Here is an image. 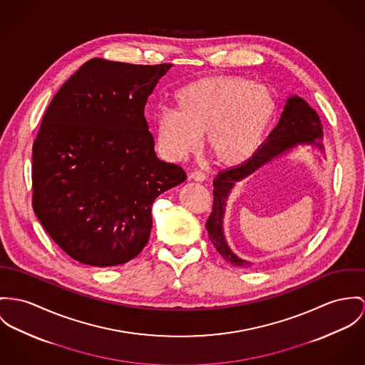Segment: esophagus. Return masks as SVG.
Here are the masks:
<instances>
[{
    "instance_id": "obj_1",
    "label": "esophagus",
    "mask_w": 365,
    "mask_h": 365,
    "mask_svg": "<svg viewBox=\"0 0 365 365\" xmlns=\"http://www.w3.org/2000/svg\"><path fill=\"white\" fill-rule=\"evenodd\" d=\"M190 178H192L193 180H197V182H204V180H205V173L201 172V170H193V172L190 173Z\"/></svg>"
}]
</instances>
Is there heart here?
I'll list each match as a JSON object with an SVG mask.
<instances>
[{"label":"heart","instance_id":"1","mask_svg":"<svg viewBox=\"0 0 365 365\" xmlns=\"http://www.w3.org/2000/svg\"><path fill=\"white\" fill-rule=\"evenodd\" d=\"M176 110L157 113L155 144L160 154L179 161L196 151L205 135L210 155L220 164L247 163L265 140L277 113L272 90L237 76H214L186 84L175 94Z\"/></svg>","mask_w":365,"mask_h":365}]
</instances>
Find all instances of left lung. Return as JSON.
Here are the masks:
<instances>
[{
	"mask_svg": "<svg viewBox=\"0 0 365 365\" xmlns=\"http://www.w3.org/2000/svg\"><path fill=\"white\" fill-rule=\"evenodd\" d=\"M319 139H322V125L318 113L303 98L293 96L287 98L278 125L269 133V138L261 145L252 160L236 168L226 169L218 173L214 180L212 211L208 217L205 227L208 230L210 240L227 262L240 267H252L249 261L235 255L225 242L222 232L225 205L233 186L269 163L272 158L299 144H312L322 148V144L317 141Z\"/></svg>",
	"mask_w": 365,
	"mask_h": 365,
	"instance_id": "left-lung-1",
	"label": "left lung"
}]
</instances>
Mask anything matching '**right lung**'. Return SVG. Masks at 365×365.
<instances>
[{
  "label": "right lung",
  "instance_id": "1",
  "mask_svg": "<svg viewBox=\"0 0 365 365\" xmlns=\"http://www.w3.org/2000/svg\"><path fill=\"white\" fill-rule=\"evenodd\" d=\"M172 63L93 58L51 100L33 143L31 205L71 258L115 267L148 242L154 200L186 179L157 158L144 107Z\"/></svg>",
  "mask_w": 365,
  "mask_h": 365
}]
</instances>
